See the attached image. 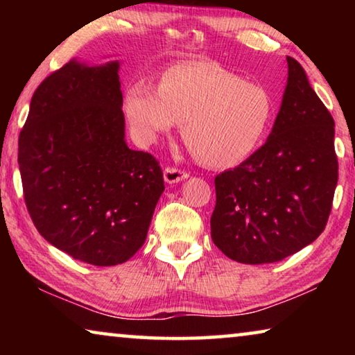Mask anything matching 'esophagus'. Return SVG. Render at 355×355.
Listing matches in <instances>:
<instances>
[{
    "label": "esophagus",
    "instance_id": "1",
    "mask_svg": "<svg viewBox=\"0 0 355 355\" xmlns=\"http://www.w3.org/2000/svg\"><path fill=\"white\" fill-rule=\"evenodd\" d=\"M188 177H189L188 172L180 171V169H177V167H166L164 169V180H166V183H169V184L183 182V180H186Z\"/></svg>",
    "mask_w": 355,
    "mask_h": 355
}]
</instances>
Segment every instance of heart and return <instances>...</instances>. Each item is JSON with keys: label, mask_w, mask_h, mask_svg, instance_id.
I'll return each mask as SVG.
<instances>
[{"label": "heart", "mask_w": 355, "mask_h": 355, "mask_svg": "<svg viewBox=\"0 0 355 355\" xmlns=\"http://www.w3.org/2000/svg\"><path fill=\"white\" fill-rule=\"evenodd\" d=\"M123 114L141 144H153L183 125L197 161L211 167L241 164L266 137L275 114L271 92L218 64H177L159 78L130 84Z\"/></svg>", "instance_id": "obj_1"}]
</instances>
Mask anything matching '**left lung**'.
Listing matches in <instances>:
<instances>
[{
	"mask_svg": "<svg viewBox=\"0 0 355 355\" xmlns=\"http://www.w3.org/2000/svg\"><path fill=\"white\" fill-rule=\"evenodd\" d=\"M264 146L214 178L213 243L238 263H275L326 228L338 182L335 122L296 59Z\"/></svg>",
	"mask_w": 355,
	"mask_h": 355,
	"instance_id": "1",
	"label": "left lung"
}]
</instances>
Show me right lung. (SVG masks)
I'll return each mask as SVG.
<instances>
[{"mask_svg":"<svg viewBox=\"0 0 355 355\" xmlns=\"http://www.w3.org/2000/svg\"><path fill=\"white\" fill-rule=\"evenodd\" d=\"M119 61L71 59L35 89L19 137L23 194L35 228L75 260L114 266L142 248L163 171L125 142Z\"/></svg>","mask_w":355,"mask_h":355,"instance_id":"1","label":"right lung"}]
</instances>
